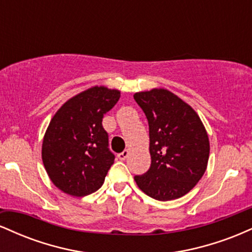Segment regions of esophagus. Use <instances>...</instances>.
I'll list each match as a JSON object with an SVG mask.
<instances>
[{"mask_svg": "<svg viewBox=\"0 0 252 252\" xmlns=\"http://www.w3.org/2000/svg\"><path fill=\"white\" fill-rule=\"evenodd\" d=\"M129 154H130L129 150L126 149V150H123L122 153H120V154H118L117 156H118V158H120V160H126V158L129 156Z\"/></svg>", "mask_w": 252, "mask_h": 252, "instance_id": "obj_1", "label": "esophagus"}]
</instances>
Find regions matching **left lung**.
<instances>
[{"label": "left lung", "instance_id": "8db88e82", "mask_svg": "<svg viewBox=\"0 0 252 252\" xmlns=\"http://www.w3.org/2000/svg\"><path fill=\"white\" fill-rule=\"evenodd\" d=\"M149 124L150 168L136 175L138 189L160 201L189 192L207 168L210 141L192 106L166 89L136 92Z\"/></svg>", "mask_w": 252, "mask_h": 252}]
</instances>
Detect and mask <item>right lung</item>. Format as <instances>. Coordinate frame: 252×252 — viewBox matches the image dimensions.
Masks as SVG:
<instances>
[{"label":"right lung","mask_w":252,"mask_h":252,"mask_svg":"<svg viewBox=\"0 0 252 252\" xmlns=\"http://www.w3.org/2000/svg\"><path fill=\"white\" fill-rule=\"evenodd\" d=\"M120 96L118 90L92 86L63 103L48 124L42 162L54 186L66 194L85 196L104 184L115 155L102 121Z\"/></svg>","instance_id":"right-lung-1"}]
</instances>
